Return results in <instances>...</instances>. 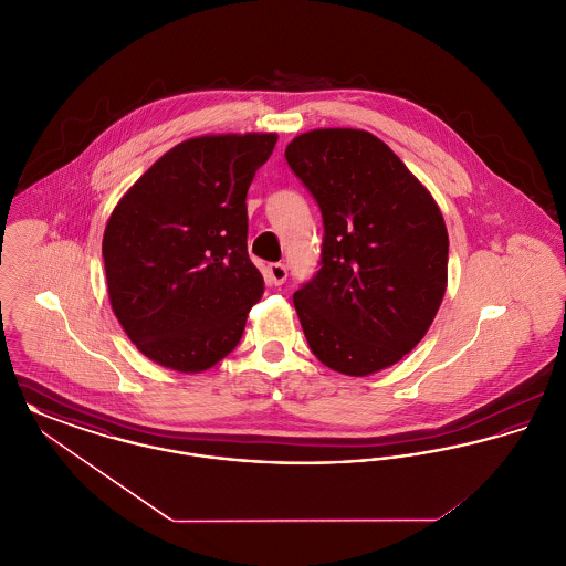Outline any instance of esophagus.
<instances>
[{"label":"esophagus","instance_id":"esophagus-1","mask_svg":"<svg viewBox=\"0 0 566 566\" xmlns=\"http://www.w3.org/2000/svg\"><path fill=\"white\" fill-rule=\"evenodd\" d=\"M268 273H270V282L273 286H282L289 277V270L284 263H271Z\"/></svg>","mask_w":566,"mask_h":566}]
</instances>
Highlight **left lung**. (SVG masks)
<instances>
[{"label":"left lung","mask_w":566,"mask_h":566,"mask_svg":"<svg viewBox=\"0 0 566 566\" xmlns=\"http://www.w3.org/2000/svg\"><path fill=\"white\" fill-rule=\"evenodd\" d=\"M323 212L321 270L295 295L328 369L365 377L427 335L448 284V229L431 192L376 135L314 129L284 153Z\"/></svg>","instance_id":"1"}]
</instances>
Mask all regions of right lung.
I'll use <instances>...</instances> for the list:
<instances>
[{
    "mask_svg": "<svg viewBox=\"0 0 566 566\" xmlns=\"http://www.w3.org/2000/svg\"><path fill=\"white\" fill-rule=\"evenodd\" d=\"M275 134L201 135L165 153L104 231L109 305L137 350L199 374L242 339L265 282L248 256L245 195Z\"/></svg>",
    "mask_w": 566,
    "mask_h": 566,
    "instance_id": "add662e5",
    "label": "right lung"
}]
</instances>
